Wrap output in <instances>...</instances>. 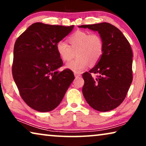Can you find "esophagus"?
<instances>
[{
    "label": "esophagus",
    "mask_w": 146,
    "mask_h": 146,
    "mask_svg": "<svg viewBox=\"0 0 146 146\" xmlns=\"http://www.w3.org/2000/svg\"><path fill=\"white\" fill-rule=\"evenodd\" d=\"M74 76H75L76 78H78L81 76V75L78 74H77V73H74Z\"/></svg>",
    "instance_id": "obj_1"
}]
</instances>
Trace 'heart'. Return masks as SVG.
Listing matches in <instances>:
<instances>
[{
	"label": "heart",
	"mask_w": 146,
	"mask_h": 146,
	"mask_svg": "<svg viewBox=\"0 0 146 146\" xmlns=\"http://www.w3.org/2000/svg\"><path fill=\"white\" fill-rule=\"evenodd\" d=\"M70 46L64 41H59L56 44L58 53L65 62L71 60L66 68L76 73H80L89 64L94 66L98 62L103 54L104 46L100 35L97 33L77 31L68 38Z\"/></svg>",
	"instance_id": "obj_1"
}]
</instances>
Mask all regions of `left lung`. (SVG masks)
I'll return each mask as SVG.
<instances>
[{"mask_svg": "<svg viewBox=\"0 0 146 146\" xmlns=\"http://www.w3.org/2000/svg\"><path fill=\"white\" fill-rule=\"evenodd\" d=\"M79 28L97 31L104 41L103 54L89 72L83 74L82 93L96 110H112L122 103L132 82L133 54L122 33L108 23L82 25ZM92 73H97L96 79Z\"/></svg>", "mask_w": 146, "mask_h": 146, "instance_id": "8db88e82", "label": "left lung"}]
</instances>
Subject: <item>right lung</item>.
I'll list each match as a JSON object with an SVG mask.
<instances>
[{
	"label": "right lung",
	"mask_w": 146,
	"mask_h": 146,
	"mask_svg": "<svg viewBox=\"0 0 146 146\" xmlns=\"http://www.w3.org/2000/svg\"><path fill=\"white\" fill-rule=\"evenodd\" d=\"M73 28L36 23L15 42L14 80L22 98L35 110L46 112L55 109L74 80L70 70H57L63 62L56 44Z\"/></svg>",
	"instance_id": "obj_1"
}]
</instances>
